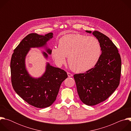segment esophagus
I'll return each instance as SVG.
<instances>
[{
  "label": "esophagus",
  "mask_w": 131,
  "mask_h": 131,
  "mask_svg": "<svg viewBox=\"0 0 131 131\" xmlns=\"http://www.w3.org/2000/svg\"><path fill=\"white\" fill-rule=\"evenodd\" d=\"M67 75H68V76L69 77H72L73 76V74H71V73H70V72H67Z\"/></svg>",
  "instance_id": "1"
}]
</instances>
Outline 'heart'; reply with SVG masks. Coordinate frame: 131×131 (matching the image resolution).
<instances>
[{"instance_id":"1","label":"heart","mask_w":131,"mask_h":131,"mask_svg":"<svg viewBox=\"0 0 131 131\" xmlns=\"http://www.w3.org/2000/svg\"><path fill=\"white\" fill-rule=\"evenodd\" d=\"M101 46L94 37L80 34H69L59 41V46L51 50L52 57L59 65L68 63L74 72L86 71L94 67L100 59Z\"/></svg>"}]
</instances>
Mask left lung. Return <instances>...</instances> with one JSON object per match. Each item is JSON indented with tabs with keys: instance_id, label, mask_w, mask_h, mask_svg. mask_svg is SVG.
I'll list each match as a JSON object with an SVG mask.
<instances>
[{
	"instance_id": "left-lung-1",
	"label": "left lung",
	"mask_w": 131,
	"mask_h": 131,
	"mask_svg": "<svg viewBox=\"0 0 131 131\" xmlns=\"http://www.w3.org/2000/svg\"><path fill=\"white\" fill-rule=\"evenodd\" d=\"M92 34L101 46L100 59L85 73L73 75L80 99L89 106L103 102L113 94L119 85L121 71V60L117 47L103 33L95 30Z\"/></svg>"
}]
</instances>
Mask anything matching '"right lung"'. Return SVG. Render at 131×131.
I'll list each match as a JSON object with an SVG mask.
<instances>
[{"label":"right lung","mask_w":131,"mask_h":131,"mask_svg":"<svg viewBox=\"0 0 131 131\" xmlns=\"http://www.w3.org/2000/svg\"><path fill=\"white\" fill-rule=\"evenodd\" d=\"M53 33L45 36L36 33L28 34L14 50L11 62V82L17 94L29 105L39 108L49 107L56 100L62 82L68 77L67 72L49 63L46 70L39 78L30 76L26 69L25 57L31 48L44 47L53 37ZM49 54L51 50L47 49ZM47 58L48 54L43 52Z\"/></svg>","instance_id":"obj_1"}]
</instances>
